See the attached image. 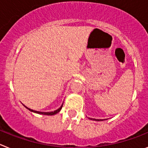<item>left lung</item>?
I'll return each instance as SVG.
<instances>
[{"label": "left lung", "mask_w": 148, "mask_h": 148, "mask_svg": "<svg viewBox=\"0 0 148 148\" xmlns=\"http://www.w3.org/2000/svg\"><path fill=\"white\" fill-rule=\"evenodd\" d=\"M93 119V120H95V121H102V120H101V119Z\"/></svg>", "instance_id": "1"}]
</instances>
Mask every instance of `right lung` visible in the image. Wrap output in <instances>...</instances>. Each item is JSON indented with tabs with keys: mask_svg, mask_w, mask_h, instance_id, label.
I'll return each instance as SVG.
<instances>
[{
	"mask_svg": "<svg viewBox=\"0 0 148 148\" xmlns=\"http://www.w3.org/2000/svg\"><path fill=\"white\" fill-rule=\"evenodd\" d=\"M62 106H63V104L61 106V108H58V110H55V111H53V112H47V113H46V112H39V111H36V110H31V109H29V108H27V107H26V108H27V109H29V110L30 111H32V112H34V113H38V114H42V115H48V116H53V115H55V114H56V113H58V112H59L60 110H61V108H62Z\"/></svg>",
	"mask_w": 148,
	"mask_h": 148,
	"instance_id": "1",
	"label": "right lung"
}]
</instances>
